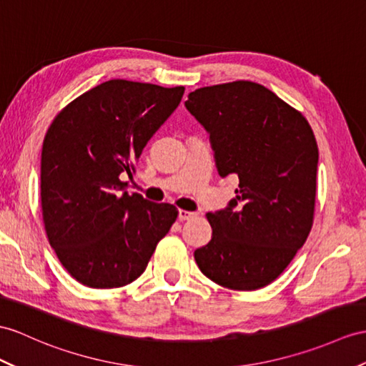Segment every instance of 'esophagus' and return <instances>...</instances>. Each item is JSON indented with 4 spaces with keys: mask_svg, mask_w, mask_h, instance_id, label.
Returning a JSON list of instances; mask_svg holds the SVG:
<instances>
[{
    "mask_svg": "<svg viewBox=\"0 0 366 366\" xmlns=\"http://www.w3.org/2000/svg\"><path fill=\"white\" fill-rule=\"evenodd\" d=\"M194 217H197V214L195 212H191V211H184V209H180L178 211V219H180L182 222L184 220H191Z\"/></svg>",
    "mask_w": 366,
    "mask_h": 366,
    "instance_id": "1",
    "label": "esophagus"
}]
</instances>
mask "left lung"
I'll return each instance as SVG.
<instances>
[{
    "mask_svg": "<svg viewBox=\"0 0 366 366\" xmlns=\"http://www.w3.org/2000/svg\"><path fill=\"white\" fill-rule=\"evenodd\" d=\"M184 107L208 132L219 175L239 177L228 207L207 214L212 236L194 252L195 262L222 287H265L305 245L314 222V132L298 110L248 80L199 88Z\"/></svg>",
    "mask_w": 366,
    "mask_h": 366,
    "instance_id": "left-lung-1",
    "label": "left lung"
}]
</instances>
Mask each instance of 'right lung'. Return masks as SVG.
I'll return each instance as SVG.
<instances>
[{
	"label": "right lung",
	"instance_id": "add662e5",
	"mask_svg": "<svg viewBox=\"0 0 366 366\" xmlns=\"http://www.w3.org/2000/svg\"><path fill=\"white\" fill-rule=\"evenodd\" d=\"M184 86L113 79L68 104L46 132L40 195L44 229L84 286H127L146 270L177 208L129 194L121 175L180 104Z\"/></svg>",
	"mask_w": 366,
	"mask_h": 366
}]
</instances>
